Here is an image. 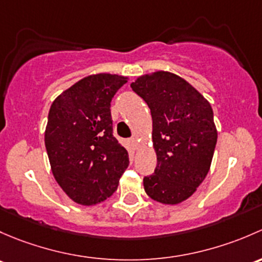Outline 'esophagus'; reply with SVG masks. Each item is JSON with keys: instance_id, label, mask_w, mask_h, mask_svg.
<instances>
[{"instance_id": "1", "label": "esophagus", "mask_w": 262, "mask_h": 262, "mask_svg": "<svg viewBox=\"0 0 262 262\" xmlns=\"http://www.w3.org/2000/svg\"><path fill=\"white\" fill-rule=\"evenodd\" d=\"M130 142H131V145L132 146L135 147V149H136L137 147V144H139V140H137V137H131V140H130Z\"/></svg>"}]
</instances>
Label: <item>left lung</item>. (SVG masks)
<instances>
[{"mask_svg":"<svg viewBox=\"0 0 262 262\" xmlns=\"http://www.w3.org/2000/svg\"><path fill=\"white\" fill-rule=\"evenodd\" d=\"M132 91L147 103L158 164L144 178L154 201L178 204L201 185L211 168L217 130L209 102L187 80L169 72L142 75Z\"/></svg>","mask_w":262,"mask_h":262,"instance_id":"left-lung-1","label":"left lung"}]
</instances>
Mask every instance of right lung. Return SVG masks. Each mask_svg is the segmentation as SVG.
<instances>
[{"mask_svg":"<svg viewBox=\"0 0 262 262\" xmlns=\"http://www.w3.org/2000/svg\"><path fill=\"white\" fill-rule=\"evenodd\" d=\"M127 82L116 74L90 75L50 107L45 146L54 178L75 203L93 206L111 196L127 169L128 152L113 136L111 101Z\"/></svg>","mask_w":262,"mask_h":262,"instance_id":"add662e5","label":"right lung"}]
</instances>
